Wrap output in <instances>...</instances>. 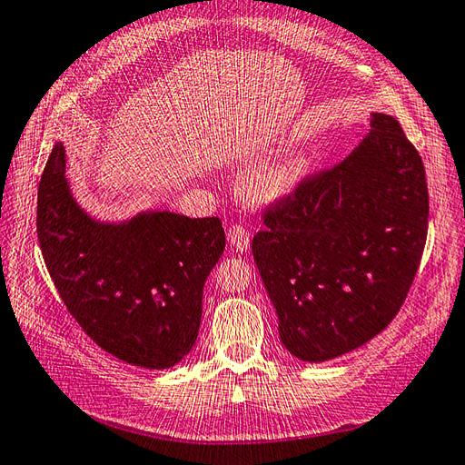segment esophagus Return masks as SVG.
<instances>
[{"label":"esophagus","mask_w":465,"mask_h":465,"mask_svg":"<svg viewBox=\"0 0 465 465\" xmlns=\"http://www.w3.org/2000/svg\"><path fill=\"white\" fill-rule=\"evenodd\" d=\"M226 236H229V242L232 249L241 252H246L251 249V234L244 224H232L229 232H226Z\"/></svg>","instance_id":"obj_1"}]
</instances>
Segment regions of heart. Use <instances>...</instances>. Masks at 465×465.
<instances>
[{
	"label": "heart",
	"mask_w": 465,
	"mask_h": 465,
	"mask_svg": "<svg viewBox=\"0 0 465 465\" xmlns=\"http://www.w3.org/2000/svg\"><path fill=\"white\" fill-rule=\"evenodd\" d=\"M298 181H301V171L286 164V167H278L268 173L261 181L259 189L264 199H282L296 189Z\"/></svg>",
	"instance_id": "1"
}]
</instances>
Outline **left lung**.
<instances>
[{"label": "left lung", "instance_id": "8db88e82", "mask_svg": "<svg viewBox=\"0 0 465 465\" xmlns=\"http://www.w3.org/2000/svg\"><path fill=\"white\" fill-rule=\"evenodd\" d=\"M344 161L268 203L252 256L292 356L324 362L366 344L400 312L428 236V183L400 123L372 113Z\"/></svg>", "mask_w": 465, "mask_h": 465}]
</instances>
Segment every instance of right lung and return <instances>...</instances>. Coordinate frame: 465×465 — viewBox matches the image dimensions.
I'll list each match as a JSON object with an SVG mask.
<instances>
[{
    "label": "right lung",
    "mask_w": 465,
    "mask_h": 465,
    "mask_svg": "<svg viewBox=\"0 0 465 465\" xmlns=\"http://www.w3.org/2000/svg\"><path fill=\"white\" fill-rule=\"evenodd\" d=\"M37 239L61 301L99 348L151 370L191 352L203 286L224 251L219 216L154 211L121 224L93 221L71 197L57 143L39 181Z\"/></svg>",
    "instance_id": "add662e5"
}]
</instances>
